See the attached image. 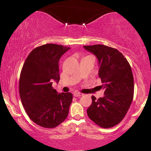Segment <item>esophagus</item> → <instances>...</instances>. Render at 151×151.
<instances>
[{
    "instance_id": "obj_1",
    "label": "esophagus",
    "mask_w": 151,
    "mask_h": 151,
    "mask_svg": "<svg viewBox=\"0 0 151 151\" xmlns=\"http://www.w3.org/2000/svg\"><path fill=\"white\" fill-rule=\"evenodd\" d=\"M83 96V94L81 93H79V92H75L73 93L74 97H80V96Z\"/></svg>"
}]
</instances>
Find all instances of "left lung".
I'll list each match as a JSON object with an SVG mask.
<instances>
[{"mask_svg":"<svg viewBox=\"0 0 151 151\" xmlns=\"http://www.w3.org/2000/svg\"><path fill=\"white\" fill-rule=\"evenodd\" d=\"M98 60L99 77L104 88L103 98L91 96L87 109L89 118L99 127L108 129L118 124L125 117L134 94V80L130 64L116 49L103 45L84 46Z\"/></svg>","mask_w":151,"mask_h":151,"instance_id":"obj_1","label":"left lung"}]
</instances>
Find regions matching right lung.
Wrapping results in <instances>:
<instances>
[{"label": "right lung", "mask_w": 151, "mask_h": 151, "mask_svg": "<svg viewBox=\"0 0 151 151\" xmlns=\"http://www.w3.org/2000/svg\"><path fill=\"white\" fill-rule=\"evenodd\" d=\"M70 47L46 44L33 49L22 66L19 79L22 104L32 120L51 129L65 120L73 100L71 93H58L53 80H60L59 60Z\"/></svg>", "instance_id": "1"}]
</instances>
